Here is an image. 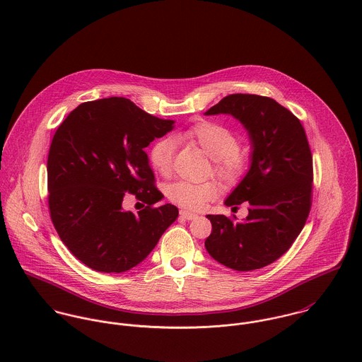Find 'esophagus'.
I'll use <instances>...</instances> for the list:
<instances>
[{"mask_svg":"<svg viewBox=\"0 0 362 362\" xmlns=\"http://www.w3.org/2000/svg\"><path fill=\"white\" fill-rule=\"evenodd\" d=\"M180 216H181L182 218H185V220H194V218L198 217V214H195V213H192V211H188V210H181V211H180Z\"/></svg>","mask_w":362,"mask_h":362,"instance_id":"obj_1","label":"esophagus"}]
</instances>
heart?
<instances>
[{
  "mask_svg": "<svg viewBox=\"0 0 362 362\" xmlns=\"http://www.w3.org/2000/svg\"><path fill=\"white\" fill-rule=\"evenodd\" d=\"M181 138L199 145L213 158L214 171L224 181L231 182L243 175L247 167V157L238 151V136L227 127L211 121H201L185 129ZM175 149L177 142L171 136L160 138L152 146L149 160L160 175H171ZM217 194V185L210 181L195 184L178 180L167 187V197L173 202L192 210L202 209L207 202L213 201Z\"/></svg>",
  "mask_w": 362,
  "mask_h": 362,
  "instance_id": "heart-1",
  "label": "heart"
}]
</instances>
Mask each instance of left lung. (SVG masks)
Here are the masks:
<instances>
[{
    "instance_id": "1",
    "label": "left lung",
    "mask_w": 362,
    "mask_h": 362,
    "mask_svg": "<svg viewBox=\"0 0 362 362\" xmlns=\"http://www.w3.org/2000/svg\"><path fill=\"white\" fill-rule=\"evenodd\" d=\"M231 115L248 132L250 168L224 201L247 202L248 216L233 223L207 214L209 255L238 272L264 267L288 251L305 226L312 191V155L300 119L276 100L235 93L210 107L205 115Z\"/></svg>"
}]
</instances>
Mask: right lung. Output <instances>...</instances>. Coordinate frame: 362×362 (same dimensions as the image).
I'll list each match as a JSON object with an SVG mask.
<instances>
[{"mask_svg":"<svg viewBox=\"0 0 362 362\" xmlns=\"http://www.w3.org/2000/svg\"><path fill=\"white\" fill-rule=\"evenodd\" d=\"M174 119L148 114L125 98L79 104L52 138L49 206L52 224L72 255L103 273L127 272L153 251L178 209L155 188L145 148L174 129ZM125 192L148 206L123 210Z\"/></svg>","mask_w":362,"mask_h":362,"instance_id":"1","label":"right lung"}]
</instances>
